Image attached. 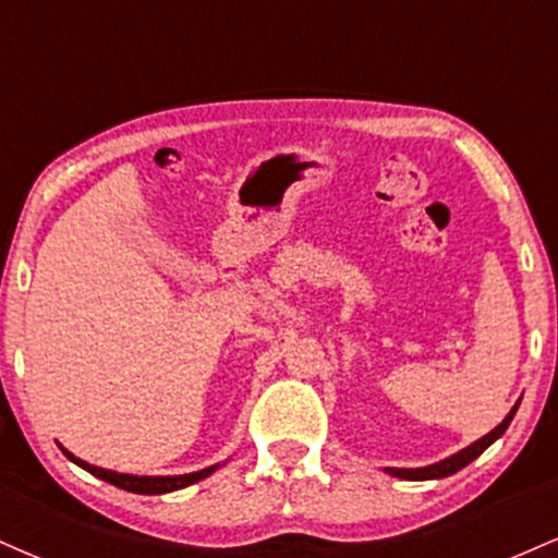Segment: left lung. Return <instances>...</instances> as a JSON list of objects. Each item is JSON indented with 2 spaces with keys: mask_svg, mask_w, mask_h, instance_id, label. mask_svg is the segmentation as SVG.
I'll return each instance as SVG.
<instances>
[{
  "mask_svg": "<svg viewBox=\"0 0 558 558\" xmlns=\"http://www.w3.org/2000/svg\"><path fill=\"white\" fill-rule=\"evenodd\" d=\"M517 407H520V401L514 403V409H511V412L506 414V420L501 422V425L496 427V430H490L488 435H483V438L475 440V444H472V446H466L464 451L453 453V457L444 459V462H438V464H430V466H420V470H388V472H390V475L401 477V480H440V477H448V475H453V472L464 470V466L470 464L472 459H477L480 453H483L485 448H488V446L493 444V440H498V438H501V435L506 433V427H509L511 417H514Z\"/></svg>",
  "mask_w": 558,
  "mask_h": 558,
  "instance_id": "8db88e82",
  "label": "left lung"
}]
</instances>
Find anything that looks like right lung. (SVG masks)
<instances>
[{
  "instance_id": "1",
  "label": "right lung",
  "mask_w": 558,
  "mask_h": 558,
  "mask_svg": "<svg viewBox=\"0 0 558 558\" xmlns=\"http://www.w3.org/2000/svg\"><path fill=\"white\" fill-rule=\"evenodd\" d=\"M62 451H65V448H62ZM65 457L70 459V462L83 466L86 472H92L94 477H99V480H105V483L114 485V488H123V490H131V493H144V496H157V493L181 490V488H185V485L198 483V480L213 475V472L217 470V466H207V470H202V472H191V475H178V477H138V475H120V472H110V470H101V466L86 464V462H81V459H75L70 451H65Z\"/></svg>"
}]
</instances>
